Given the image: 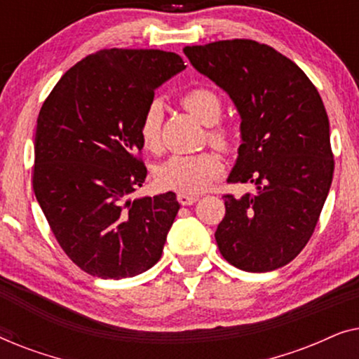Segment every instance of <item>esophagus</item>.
Listing matches in <instances>:
<instances>
[{
  "label": "esophagus",
  "instance_id": "34e87169",
  "mask_svg": "<svg viewBox=\"0 0 359 359\" xmlns=\"http://www.w3.org/2000/svg\"><path fill=\"white\" fill-rule=\"evenodd\" d=\"M176 199H178V203L181 205H191V204L198 203V201H199L198 196H191V194H184V193H178Z\"/></svg>",
  "mask_w": 359,
  "mask_h": 359
}]
</instances>
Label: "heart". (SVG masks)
<instances>
[{
	"instance_id": "heart-1",
	"label": "heart",
	"mask_w": 359,
	"mask_h": 359,
	"mask_svg": "<svg viewBox=\"0 0 359 359\" xmlns=\"http://www.w3.org/2000/svg\"><path fill=\"white\" fill-rule=\"evenodd\" d=\"M181 102L203 124H214L222 112V101L209 88H194L181 97ZM161 106L158 101L147 106L140 119L139 135L145 149L155 150L160 144ZM210 140L215 145L227 149L230 134L227 129L215 127L209 132ZM224 165L214 151H201L196 155H171L155 170V183L163 191H176L184 194L203 193L219 178Z\"/></svg>"
}]
</instances>
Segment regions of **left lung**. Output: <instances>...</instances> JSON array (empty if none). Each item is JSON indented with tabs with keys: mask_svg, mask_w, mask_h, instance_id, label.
Instances as JSON below:
<instances>
[{
	"mask_svg": "<svg viewBox=\"0 0 359 359\" xmlns=\"http://www.w3.org/2000/svg\"><path fill=\"white\" fill-rule=\"evenodd\" d=\"M201 75L227 93L240 116L230 183L215 242L235 268L266 273L292 262L312 237L330 191L333 154L322 97L306 73L273 47L247 39L184 47Z\"/></svg>",
	"mask_w": 359,
	"mask_h": 359,
	"instance_id": "8db88e82",
	"label": "left lung"
}]
</instances>
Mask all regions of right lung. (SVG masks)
<instances>
[{
    "label": "right lung",
    "mask_w": 359,
    "mask_h": 359,
    "mask_svg": "<svg viewBox=\"0 0 359 359\" xmlns=\"http://www.w3.org/2000/svg\"><path fill=\"white\" fill-rule=\"evenodd\" d=\"M184 68L173 52L100 50L39 112L34 193L63 252L91 276L132 278L161 257L180 204L171 191L132 198L147 178L139 126L156 88Z\"/></svg>",
    "instance_id": "add662e5"
}]
</instances>
